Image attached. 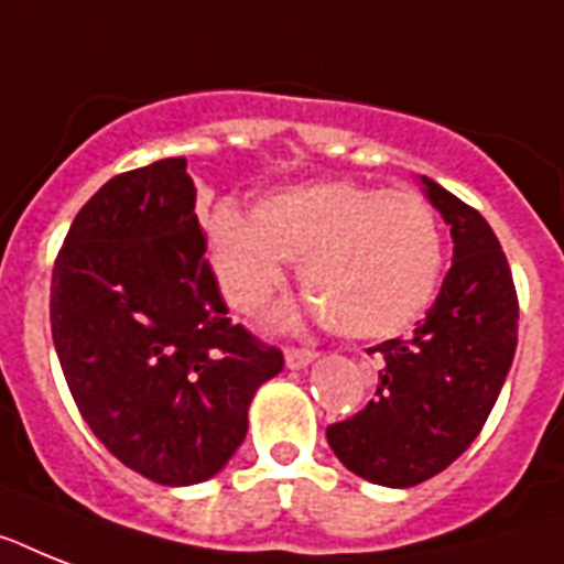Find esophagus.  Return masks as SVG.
<instances>
[{
  "mask_svg": "<svg viewBox=\"0 0 564 564\" xmlns=\"http://www.w3.org/2000/svg\"><path fill=\"white\" fill-rule=\"evenodd\" d=\"M283 359H286L290 368H306L315 359V350H310V347H286Z\"/></svg>",
  "mask_w": 564,
  "mask_h": 564,
  "instance_id": "obj_1",
  "label": "esophagus"
}]
</instances>
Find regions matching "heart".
Here are the masks:
<instances>
[{
  "mask_svg": "<svg viewBox=\"0 0 564 564\" xmlns=\"http://www.w3.org/2000/svg\"><path fill=\"white\" fill-rule=\"evenodd\" d=\"M210 260L228 304L258 313L301 263L304 295L324 327L354 341L409 327L437 292L443 231L416 191L354 178L297 185L260 199L254 217L219 205L208 223Z\"/></svg>",
  "mask_w": 564,
  "mask_h": 564,
  "instance_id": "b5f03b06",
  "label": "heart"
}]
</instances>
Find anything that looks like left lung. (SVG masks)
I'll return each instance as SVG.
<instances>
[{
    "label": "left lung",
    "instance_id": "1",
    "mask_svg": "<svg viewBox=\"0 0 564 564\" xmlns=\"http://www.w3.org/2000/svg\"><path fill=\"white\" fill-rule=\"evenodd\" d=\"M423 185L452 226L455 263L414 333L368 350L382 361L373 400L327 425L338 460L382 487L423 484L464 455L496 405L519 341V295L496 231L446 187L432 178Z\"/></svg>",
    "mask_w": 564,
    "mask_h": 564
}]
</instances>
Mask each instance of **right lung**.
Wrapping results in <instances>:
<instances>
[{
    "instance_id": "right-lung-1",
    "label": "right lung",
    "mask_w": 564,
    "mask_h": 564,
    "mask_svg": "<svg viewBox=\"0 0 564 564\" xmlns=\"http://www.w3.org/2000/svg\"><path fill=\"white\" fill-rule=\"evenodd\" d=\"M185 159L118 173L77 210L52 269V338L91 434L132 473L217 475L283 354L228 318Z\"/></svg>"
}]
</instances>
